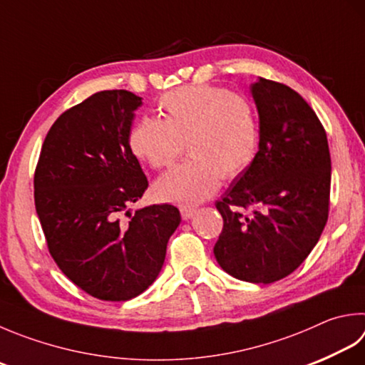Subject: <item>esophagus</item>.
<instances>
[{
  "instance_id": "34e87169",
  "label": "esophagus",
  "mask_w": 365,
  "mask_h": 365,
  "mask_svg": "<svg viewBox=\"0 0 365 365\" xmlns=\"http://www.w3.org/2000/svg\"><path fill=\"white\" fill-rule=\"evenodd\" d=\"M195 212H197L195 208H181V217L184 221H189V219L194 217Z\"/></svg>"
}]
</instances>
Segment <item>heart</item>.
Masks as SVG:
<instances>
[{"instance_id":"b5f03b06","label":"heart","mask_w":365,"mask_h":365,"mask_svg":"<svg viewBox=\"0 0 365 365\" xmlns=\"http://www.w3.org/2000/svg\"><path fill=\"white\" fill-rule=\"evenodd\" d=\"M162 119L143 118L130 130L128 143L138 159L155 170L182 154L190 160L171 168L154 184L163 202L194 206L210 198L221 180H232L256 155L259 128L251 103L215 86H185L159 101Z\"/></svg>"}]
</instances>
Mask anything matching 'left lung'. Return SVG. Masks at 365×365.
Returning a JSON list of instances; mask_svg holds the SVG:
<instances>
[{"label":"left lung","instance_id":"8db88e82","mask_svg":"<svg viewBox=\"0 0 365 365\" xmlns=\"http://www.w3.org/2000/svg\"><path fill=\"white\" fill-rule=\"evenodd\" d=\"M251 93L259 150L216 202L224 227L215 257L233 278L268 284L304 262L324 230L331 154L318 115L291 87L260 78Z\"/></svg>","mask_w":365,"mask_h":365}]
</instances>
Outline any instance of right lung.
I'll return each mask as SVG.
<instances>
[{
    "instance_id": "add662e5",
    "label": "right lung",
    "mask_w": 365,
    "mask_h": 365,
    "mask_svg": "<svg viewBox=\"0 0 365 365\" xmlns=\"http://www.w3.org/2000/svg\"><path fill=\"white\" fill-rule=\"evenodd\" d=\"M141 98L103 91L53 122L34 171V205L55 264L92 297L130 300L154 283L181 222L173 205L132 212L148 189L128 136Z\"/></svg>"
}]
</instances>
